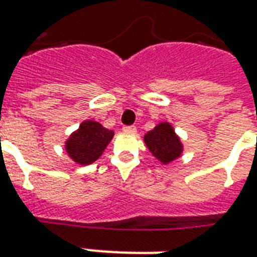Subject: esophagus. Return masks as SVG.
Returning <instances> with one entry per match:
<instances>
[{
    "mask_svg": "<svg viewBox=\"0 0 257 257\" xmlns=\"http://www.w3.org/2000/svg\"><path fill=\"white\" fill-rule=\"evenodd\" d=\"M122 129L125 132H129V134H135L136 132V126L135 125H125Z\"/></svg>",
    "mask_w": 257,
    "mask_h": 257,
    "instance_id": "1",
    "label": "esophagus"
}]
</instances>
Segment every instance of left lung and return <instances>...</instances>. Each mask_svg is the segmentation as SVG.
I'll return each instance as SVG.
<instances>
[{
  "label": "left lung",
  "instance_id": "left-lung-1",
  "mask_svg": "<svg viewBox=\"0 0 257 257\" xmlns=\"http://www.w3.org/2000/svg\"><path fill=\"white\" fill-rule=\"evenodd\" d=\"M145 143L162 164H169L182 156L183 146L169 122H161L145 135Z\"/></svg>",
  "mask_w": 257,
  "mask_h": 257
}]
</instances>
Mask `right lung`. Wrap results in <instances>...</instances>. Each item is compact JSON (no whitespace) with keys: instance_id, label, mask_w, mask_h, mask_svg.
Listing matches in <instances>:
<instances>
[{"instance_id":"right-lung-1","label":"right lung","mask_w":257,"mask_h":257,"mask_svg":"<svg viewBox=\"0 0 257 257\" xmlns=\"http://www.w3.org/2000/svg\"><path fill=\"white\" fill-rule=\"evenodd\" d=\"M114 132L103 128L96 121H84L66 142V150L71 160L89 165L95 162L106 150L107 145L111 142Z\"/></svg>"}]
</instances>
